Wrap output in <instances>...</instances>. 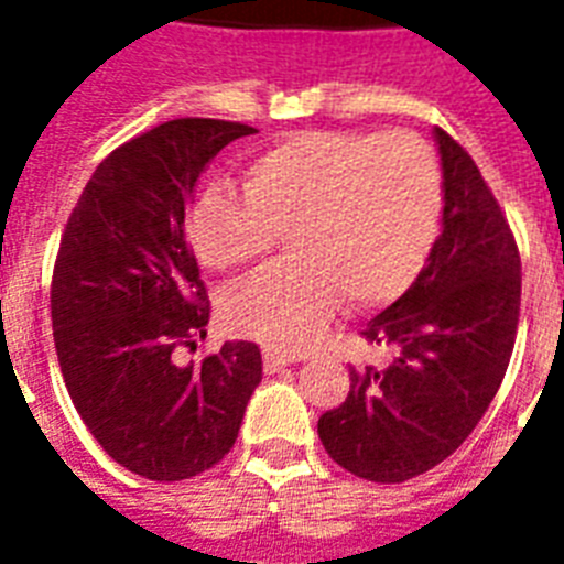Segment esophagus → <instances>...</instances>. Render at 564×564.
Wrapping results in <instances>:
<instances>
[{
  "mask_svg": "<svg viewBox=\"0 0 564 564\" xmlns=\"http://www.w3.org/2000/svg\"><path fill=\"white\" fill-rule=\"evenodd\" d=\"M292 362H299L295 354L278 351V348H263V369L272 375V371H281L283 366H292Z\"/></svg>",
  "mask_w": 564,
  "mask_h": 564,
  "instance_id": "esophagus-1",
  "label": "esophagus"
}]
</instances>
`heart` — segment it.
I'll use <instances>...</instances> for the list:
<instances>
[{"instance_id":"obj_1","label":"heart","mask_w":564,"mask_h":564,"mask_svg":"<svg viewBox=\"0 0 564 564\" xmlns=\"http://www.w3.org/2000/svg\"><path fill=\"white\" fill-rule=\"evenodd\" d=\"M210 184L189 239L213 272L263 260L278 234L290 260L230 292L234 334L278 351L316 343L336 301L375 307L401 295L427 263L442 221L436 152L410 131H301L246 166V181Z\"/></svg>"}]
</instances>
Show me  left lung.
I'll list each match as a JSON object with an SVG mask.
<instances>
[{
  "label": "left lung",
  "mask_w": 564,
  "mask_h": 564,
  "mask_svg": "<svg viewBox=\"0 0 564 564\" xmlns=\"http://www.w3.org/2000/svg\"><path fill=\"white\" fill-rule=\"evenodd\" d=\"M436 140L442 234L410 290L360 330L392 362L351 369L345 403L318 419L330 459L371 482H403L445 463L489 410L516 348V234L471 154L442 128Z\"/></svg>",
  "instance_id": "obj_1"
}]
</instances>
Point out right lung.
<instances>
[{"mask_svg":"<svg viewBox=\"0 0 564 564\" xmlns=\"http://www.w3.org/2000/svg\"><path fill=\"white\" fill-rule=\"evenodd\" d=\"M257 128L170 119L96 166L52 272V334L75 410L105 454L145 480L207 471L237 442L263 377L254 343L178 362L210 318L187 239L207 163Z\"/></svg>","mask_w":564,"mask_h":564,"instance_id":"add662e5","label":"right lung"}]
</instances>
